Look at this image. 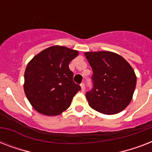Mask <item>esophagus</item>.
<instances>
[{
	"mask_svg": "<svg viewBox=\"0 0 152 152\" xmlns=\"http://www.w3.org/2000/svg\"><path fill=\"white\" fill-rule=\"evenodd\" d=\"M81 86V90H82V91H84V90H85V84H84V83H81L80 84Z\"/></svg>",
	"mask_w": 152,
	"mask_h": 152,
	"instance_id": "34e87169",
	"label": "esophagus"
}]
</instances>
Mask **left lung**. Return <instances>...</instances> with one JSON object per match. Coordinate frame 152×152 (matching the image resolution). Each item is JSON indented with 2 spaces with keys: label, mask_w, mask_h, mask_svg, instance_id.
Listing matches in <instances>:
<instances>
[{
  "label": "left lung",
  "mask_w": 152,
  "mask_h": 152,
  "mask_svg": "<svg viewBox=\"0 0 152 152\" xmlns=\"http://www.w3.org/2000/svg\"><path fill=\"white\" fill-rule=\"evenodd\" d=\"M92 69V88L86 93L89 106L104 114H115L129 104L137 77L120 55L109 51L85 53Z\"/></svg>",
  "instance_id": "obj_1"
}]
</instances>
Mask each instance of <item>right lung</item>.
Instances as JSON below:
<instances>
[{
    "mask_svg": "<svg viewBox=\"0 0 152 152\" xmlns=\"http://www.w3.org/2000/svg\"><path fill=\"white\" fill-rule=\"evenodd\" d=\"M78 51L65 46H53L37 54L27 65L24 92L35 110L47 116H56L69 108L74 95L81 90L74 83L69 69Z\"/></svg>",
    "mask_w": 152,
    "mask_h": 152,
    "instance_id": "1",
    "label": "right lung"
}]
</instances>
